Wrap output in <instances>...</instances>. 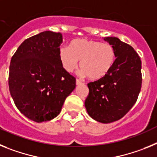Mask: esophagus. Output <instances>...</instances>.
<instances>
[{"label":"esophagus","mask_w":157,"mask_h":157,"mask_svg":"<svg viewBox=\"0 0 157 157\" xmlns=\"http://www.w3.org/2000/svg\"><path fill=\"white\" fill-rule=\"evenodd\" d=\"M76 84H77V85L81 84H82V81H81L80 80H79V79H77V80H76Z\"/></svg>","instance_id":"obj_1"}]
</instances>
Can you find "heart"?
<instances>
[{"label":"heart","instance_id":"obj_1","mask_svg":"<svg viewBox=\"0 0 157 157\" xmlns=\"http://www.w3.org/2000/svg\"><path fill=\"white\" fill-rule=\"evenodd\" d=\"M59 59L65 71L72 73L78 66L81 74L90 80H99L111 71L116 60V53L111 44L92 39H79L72 41L69 49L62 46Z\"/></svg>","mask_w":157,"mask_h":157}]
</instances>
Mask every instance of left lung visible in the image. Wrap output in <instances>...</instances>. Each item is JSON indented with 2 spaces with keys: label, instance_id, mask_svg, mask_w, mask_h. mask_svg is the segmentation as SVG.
<instances>
[{
  "label": "left lung",
  "instance_id": "1",
  "mask_svg": "<svg viewBox=\"0 0 157 157\" xmlns=\"http://www.w3.org/2000/svg\"><path fill=\"white\" fill-rule=\"evenodd\" d=\"M104 40L114 48L115 63L105 77L88 83L84 105L93 119L110 123L122 118L137 102L142 83L141 61L131 46L118 38Z\"/></svg>",
  "mask_w": 157,
  "mask_h": 157
}]
</instances>
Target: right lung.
<instances>
[{"instance_id": "1", "label": "right lung", "mask_w": 157, "mask_h": 157, "mask_svg": "<svg viewBox=\"0 0 157 157\" xmlns=\"http://www.w3.org/2000/svg\"><path fill=\"white\" fill-rule=\"evenodd\" d=\"M62 35L46 31L24 40L11 59L9 87L15 105L36 122L57 117L76 78L59 59Z\"/></svg>"}]
</instances>
